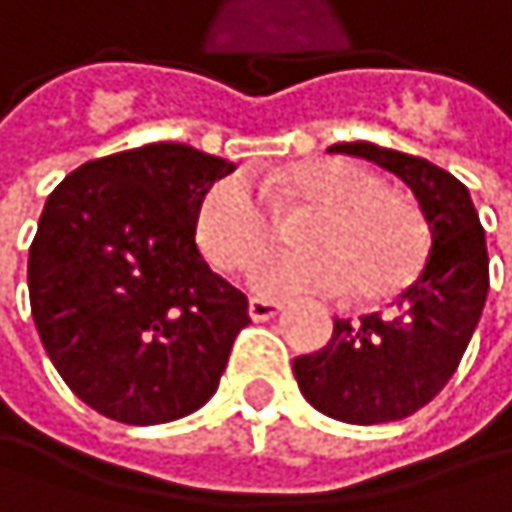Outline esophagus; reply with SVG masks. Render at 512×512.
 I'll list each match as a JSON object with an SVG mask.
<instances>
[{"label": "esophagus", "instance_id": "obj_1", "mask_svg": "<svg viewBox=\"0 0 512 512\" xmlns=\"http://www.w3.org/2000/svg\"><path fill=\"white\" fill-rule=\"evenodd\" d=\"M286 310L283 301H274V298H250V316L253 319H274Z\"/></svg>", "mask_w": 512, "mask_h": 512}]
</instances>
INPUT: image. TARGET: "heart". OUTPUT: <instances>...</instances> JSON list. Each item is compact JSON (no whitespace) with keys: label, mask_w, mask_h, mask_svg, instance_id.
I'll list each match as a JSON object with an SVG mask.
<instances>
[{"label":"heart","mask_w":512,"mask_h":512,"mask_svg":"<svg viewBox=\"0 0 512 512\" xmlns=\"http://www.w3.org/2000/svg\"><path fill=\"white\" fill-rule=\"evenodd\" d=\"M274 208H313L298 226V253L256 265L262 295L350 292L380 301L401 292L425 256V223L416 205L347 159H304L259 183ZM196 241L220 271H244L274 244V220L253 189L235 177L211 183L196 205Z\"/></svg>","instance_id":"obj_1"}]
</instances>
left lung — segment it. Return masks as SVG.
I'll return each mask as SVG.
<instances>
[{"label": "left lung", "mask_w": 512, "mask_h": 512, "mask_svg": "<svg viewBox=\"0 0 512 512\" xmlns=\"http://www.w3.org/2000/svg\"><path fill=\"white\" fill-rule=\"evenodd\" d=\"M401 177L419 202L431 250L389 316L335 319L332 341L292 362L301 395L332 419L395 422L425 407L456 374L489 292L486 232L471 193L422 156L371 141L329 147Z\"/></svg>", "instance_id": "8db88e82"}]
</instances>
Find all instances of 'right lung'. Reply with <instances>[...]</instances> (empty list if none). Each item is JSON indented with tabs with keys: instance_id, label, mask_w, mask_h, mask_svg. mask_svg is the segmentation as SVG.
Masks as SVG:
<instances>
[{
	"instance_id": "1",
	"label": "right lung",
	"mask_w": 512,
	"mask_h": 512,
	"mask_svg": "<svg viewBox=\"0 0 512 512\" xmlns=\"http://www.w3.org/2000/svg\"><path fill=\"white\" fill-rule=\"evenodd\" d=\"M229 159L156 141L84 162L47 196L29 247L38 338L96 413L159 425L208 404L247 298L196 247V205Z\"/></svg>"
}]
</instances>
